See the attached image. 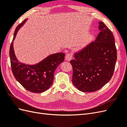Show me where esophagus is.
<instances>
[{"label":"esophagus","mask_w":127,"mask_h":127,"mask_svg":"<svg viewBox=\"0 0 127 127\" xmlns=\"http://www.w3.org/2000/svg\"><path fill=\"white\" fill-rule=\"evenodd\" d=\"M72 58V54L71 53H69L67 54L66 56V60L67 61H70Z\"/></svg>","instance_id":"1"}]
</instances>
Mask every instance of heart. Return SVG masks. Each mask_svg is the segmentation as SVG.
Wrapping results in <instances>:
<instances>
[{
  "label": "heart",
  "mask_w": 127,
  "mask_h": 127,
  "mask_svg": "<svg viewBox=\"0 0 127 127\" xmlns=\"http://www.w3.org/2000/svg\"><path fill=\"white\" fill-rule=\"evenodd\" d=\"M82 45H83V44H82Z\"/></svg>",
  "instance_id": "1"
}]
</instances>
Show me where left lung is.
Returning a JSON list of instances; mask_svg holds the SVG:
<instances>
[{
    "instance_id": "left-lung-1",
    "label": "left lung",
    "mask_w": 127,
    "mask_h": 127,
    "mask_svg": "<svg viewBox=\"0 0 127 127\" xmlns=\"http://www.w3.org/2000/svg\"><path fill=\"white\" fill-rule=\"evenodd\" d=\"M100 32L96 39L70 61L72 67V82L83 92L96 91L112 78L117 59L114 38L111 31L99 22Z\"/></svg>"
}]
</instances>
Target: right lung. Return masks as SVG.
<instances>
[{"mask_svg":"<svg viewBox=\"0 0 127 127\" xmlns=\"http://www.w3.org/2000/svg\"><path fill=\"white\" fill-rule=\"evenodd\" d=\"M26 21L24 20L17 26L10 44L11 68L15 78L26 90L35 93H42L47 91L52 84L55 71L64 61L65 54L60 52L51 55L34 65L25 64L18 61L14 53L13 41L18 30Z\"/></svg>","mask_w":127,"mask_h":127,"instance_id":"add662e5","label":"right lung"}]
</instances>
